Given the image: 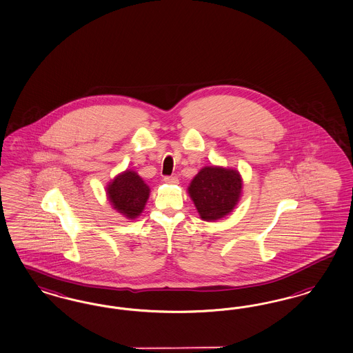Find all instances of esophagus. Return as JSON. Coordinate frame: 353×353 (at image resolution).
<instances>
[{
	"instance_id": "esophagus-1",
	"label": "esophagus",
	"mask_w": 353,
	"mask_h": 353,
	"mask_svg": "<svg viewBox=\"0 0 353 353\" xmlns=\"http://www.w3.org/2000/svg\"><path fill=\"white\" fill-rule=\"evenodd\" d=\"M163 181L168 184H178L179 183V179L176 176H165Z\"/></svg>"
}]
</instances>
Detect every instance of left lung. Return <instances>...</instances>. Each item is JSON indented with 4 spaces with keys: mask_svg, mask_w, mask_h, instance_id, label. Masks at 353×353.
Segmentation results:
<instances>
[{
    "mask_svg": "<svg viewBox=\"0 0 353 353\" xmlns=\"http://www.w3.org/2000/svg\"><path fill=\"white\" fill-rule=\"evenodd\" d=\"M241 192L239 172L220 166H205L188 187V194L204 221H216L229 214L239 201Z\"/></svg>",
    "mask_w": 353,
    "mask_h": 353,
    "instance_id": "8db88e82",
    "label": "left lung"
}]
</instances>
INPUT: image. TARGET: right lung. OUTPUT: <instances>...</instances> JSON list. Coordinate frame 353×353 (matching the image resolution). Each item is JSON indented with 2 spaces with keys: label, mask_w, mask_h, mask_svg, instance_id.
Segmentation results:
<instances>
[{
  "label": "right lung",
  "mask_w": 353,
  "mask_h": 353,
  "mask_svg": "<svg viewBox=\"0 0 353 353\" xmlns=\"http://www.w3.org/2000/svg\"><path fill=\"white\" fill-rule=\"evenodd\" d=\"M150 188L143 178L134 172L127 170L108 183L107 197L114 209L128 220H134L144 210Z\"/></svg>",
  "instance_id": "add662e5"
}]
</instances>
